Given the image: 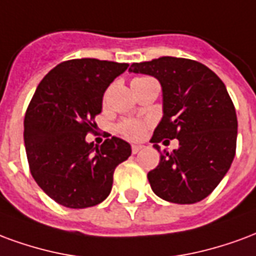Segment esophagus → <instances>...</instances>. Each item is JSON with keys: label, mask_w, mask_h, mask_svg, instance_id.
<instances>
[{"label": "esophagus", "mask_w": 256, "mask_h": 256, "mask_svg": "<svg viewBox=\"0 0 256 256\" xmlns=\"http://www.w3.org/2000/svg\"><path fill=\"white\" fill-rule=\"evenodd\" d=\"M142 148H143V146H139V144H132V154H138Z\"/></svg>", "instance_id": "obj_1"}]
</instances>
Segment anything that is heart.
<instances>
[{"label":"heart","instance_id":"heart-1","mask_svg":"<svg viewBox=\"0 0 256 256\" xmlns=\"http://www.w3.org/2000/svg\"><path fill=\"white\" fill-rule=\"evenodd\" d=\"M144 130H146V122L140 120H124L117 126V130L121 135L130 140L139 139L143 135Z\"/></svg>","mask_w":256,"mask_h":256}]
</instances>
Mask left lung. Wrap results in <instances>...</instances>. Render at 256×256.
Returning a JSON list of instances; mask_svg holds the SVG:
<instances>
[{
    "label": "left lung",
    "instance_id": "obj_1",
    "mask_svg": "<svg viewBox=\"0 0 256 256\" xmlns=\"http://www.w3.org/2000/svg\"><path fill=\"white\" fill-rule=\"evenodd\" d=\"M130 72L161 83L164 116L151 143L160 151L164 139L178 140V148L164 151L148 172L151 190L168 202H200L226 174L236 152L238 117L226 87L212 69L188 58L134 62Z\"/></svg>",
    "mask_w": 256,
    "mask_h": 256
}]
</instances>
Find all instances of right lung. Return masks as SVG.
I'll return each instance as SVG.
<instances>
[{
    "instance_id": "obj_1",
    "label": "right lung",
    "mask_w": 256,
    "mask_h": 256,
    "mask_svg": "<svg viewBox=\"0 0 256 256\" xmlns=\"http://www.w3.org/2000/svg\"><path fill=\"white\" fill-rule=\"evenodd\" d=\"M126 62L78 58L54 66L36 87L24 117V144L34 180L53 200L69 208L104 202L118 164L130 156L120 138L100 146L87 143L96 126L102 98L126 72Z\"/></svg>"
}]
</instances>
